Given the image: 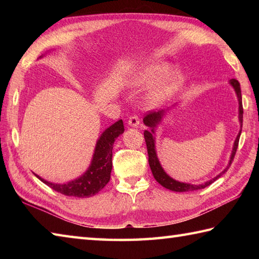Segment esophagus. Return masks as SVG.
<instances>
[{
    "mask_svg": "<svg viewBox=\"0 0 259 259\" xmlns=\"http://www.w3.org/2000/svg\"><path fill=\"white\" fill-rule=\"evenodd\" d=\"M139 123H140V119H139L138 115H136V114L130 115L129 119H128V124H129V125H131V126H137Z\"/></svg>",
    "mask_w": 259,
    "mask_h": 259,
    "instance_id": "34e87169",
    "label": "esophagus"
}]
</instances>
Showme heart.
I'll return each instance as SVG.
<instances>
[{"label": "heart", "instance_id": "heart-1", "mask_svg": "<svg viewBox=\"0 0 259 259\" xmlns=\"http://www.w3.org/2000/svg\"><path fill=\"white\" fill-rule=\"evenodd\" d=\"M169 65L166 63L151 64L139 71L135 76V83L152 85L159 83L153 90L151 99L155 102L161 101L163 99L170 97L178 89L184 81V75L180 72H174L165 76L169 72Z\"/></svg>", "mask_w": 259, "mask_h": 259}]
</instances>
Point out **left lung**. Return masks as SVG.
<instances>
[{
    "instance_id": "obj_1",
    "label": "left lung",
    "mask_w": 259,
    "mask_h": 259,
    "mask_svg": "<svg viewBox=\"0 0 259 259\" xmlns=\"http://www.w3.org/2000/svg\"><path fill=\"white\" fill-rule=\"evenodd\" d=\"M230 84L234 87V89L237 93L238 97V101H239V121L241 123V126H243V113H244V109H243V100H241V91H240V84L239 82L236 79H232L230 80ZM164 111L163 110H159V111H149L148 113H146L145 118H144V122L146 125L150 126V131L145 130L144 136H145V140H146V145H147V150H148V161H149V166L152 171L153 177L164 188H167L169 190L172 191H177V192H185V191H192V190H198V189H202L205 187L211 185L213 181H216L221 176H223L225 172L227 171L229 169L230 164L234 161V158L236 155V151H237L238 148V142H239V138H240V134L241 130L239 131V134L237 136V138L235 140V145L233 148V152H232V157H230L229 160V164L227 166V168L224 170L222 174H219L217 177L212 178L211 180L207 181L205 184L201 185H190V184H184V183H179L177 180H174L172 178H170L169 176L163 171V169L161 168L160 163H159V160L156 155V150H155V138H153V133H155V128L156 125L160 122L161 118L163 117Z\"/></svg>"
}]
</instances>
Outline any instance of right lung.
Returning <instances> with one entry per match:
<instances>
[{"mask_svg":"<svg viewBox=\"0 0 259 259\" xmlns=\"http://www.w3.org/2000/svg\"><path fill=\"white\" fill-rule=\"evenodd\" d=\"M124 126L122 120H119L104 131L100 139L98 140L95 155L90 168L82 177L70 181L68 184L58 185L51 184L36 176L42 183L50 188L64 196L88 198L98 194L110 180V174L112 169V149L113 142L121 134H123Z\"/></svg>","mask_w":259,"mask_h":259,"instance_id":"obj_1","label":"right lung"}]
</instances>
